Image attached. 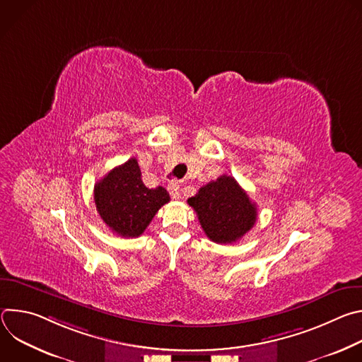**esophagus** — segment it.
I'll return each instance as SVG.
<instances>
[{
    "label": "esophagus",
    "instance_id": "obj_1",
    "mask_svg": "<svg viewBox=\"0 0 362 362\" xmlns=\"http://www.w3.org/2000/svg\"><path fill=\"white\" fill-rule=\"evenodd\" d=\"M169 193L172 196V199H180V183L179 182H173L169 185Z\"/></svg>",
    "mask_w": 362,
    "mask_h": 362
}]
</instances>
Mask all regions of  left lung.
I'll list each match as a JSON object with an SVG mask.
<instances>
[{
	"label": "left lung",
	"mask_w": 362,
	"mask_h": 362,
	"mask_svg": "<svg viewBox=\"0 0 362 362\" xmlns=\"http://www.w3.org/2000/svg\"><path fill=\"white\" fill-rule=\"evenodd\" d=\"M206 236L216 243H233L252 229L256 206L232 176L209 182L187 199Z\"/></svg>",
	"instance_id": "left-lung-1"
}]
</instances>
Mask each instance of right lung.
Listing matches in <instances>:
<instances>
[{
  "label": "right lung",
  "mask_w": 362,
  "mask_h": 362,
  "mask_svg": "<svg viewBox=\"0 0 362 362\" xmlns=\"http://www.w3.org/2000/svg\"><path fill=\"white\" fill-rule=\"evenodd\" d=\"M169 200L165 187L144 186L134 158L110 170L94 186V203L100 218L123 238L140 236Z\"/></svg>",
  "instance_id": "right-lung-1"
}]
</instances>
